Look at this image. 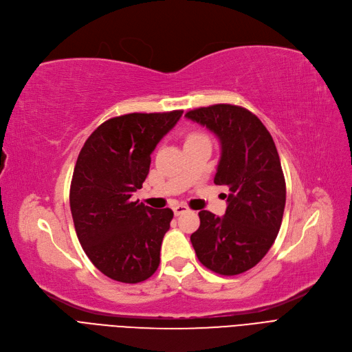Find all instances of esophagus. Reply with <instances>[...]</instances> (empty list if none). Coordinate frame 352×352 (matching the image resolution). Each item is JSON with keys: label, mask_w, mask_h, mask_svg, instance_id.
Instances as JSON below:
<instances>
[{"label": "esophagus", "mask_w": 352, "mask_h": 352, "mask_svg": "<svg viewBox=\"0 0 352 352\" xmlns=\"http://www.w3.org/2000/svg\"><path fill=\"white\" fill-rule=\"evenodd\" d=\"M189 210V208L186 204H177V206H175L173 208V213H175V216H180L182 213H184V212H188Z\"/></svg>", "instance_id": "obj_1"}]
</instances>
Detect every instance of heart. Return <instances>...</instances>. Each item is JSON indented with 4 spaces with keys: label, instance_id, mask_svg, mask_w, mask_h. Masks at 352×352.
<instances>
[{
    "label": "heart",
    "instance_id": "1",
    "mask_svg": "<svg viewBox=\"0 0 352 352\" xmlns=\"http://www.w3.org/2000/svg\"><path fill=\"white\" fill-rule=\"evenodd\" d=\"M196 138H201V135H197V133H195V135H190L188 140H190V139H196Z\"/></svg>",
    "mask_w": 352,
    "mask_h": 352
}]
</instances>
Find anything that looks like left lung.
Instances as JSON below:
<instances>
[{
	"label": "left lung",
	"instance_id": "obj_1",
	"mask_svg": "<svg viewBox=\"0 0 352 352\" xmlns=\"http://www.w3.org/2000/svg\"><path fill=\"white\" fill-rule=\"evenodd\" d=\"M221 144L214 183L229 188L223 217L200 210L190 236L199 261L221 276L253 268L273 245L285 206V180L274 140L245 108L219 103L184 115Z\"/></svg>",
	"mask_w": 352,
	"mask_h": 352
}]
</instances>
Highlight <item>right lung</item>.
I'll list each match as a JSON object with an SVG mask.
<instances>
[{
  "label": "right lung",
  "mask_w": 352,
  "mask_h": 352,
  "mask_svg": "<svg viewBox=\"0 0 352 352\" xmlns=\"http://www.w3.org/2000/svg\"><path fill=\"white\" fill-rule=\"evenodd\" d=\"M182 113L108 119L79 152L69 190L75 232L94 265L115 281L140 283L159 267L162 240L173 212L155 210L131 197L149 173L156 144Z\"/></svg>",
  "instance_id": "add662e5"
}]
</instances>
